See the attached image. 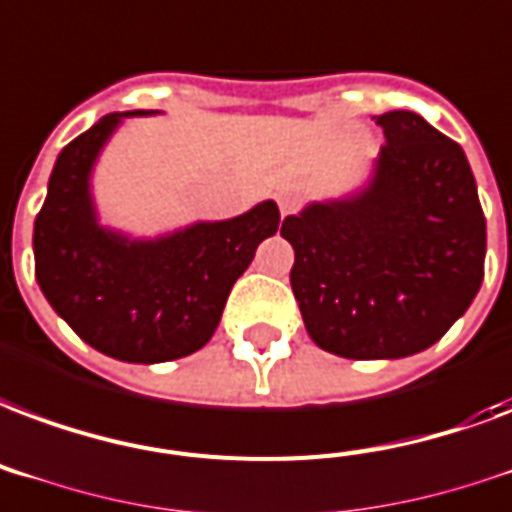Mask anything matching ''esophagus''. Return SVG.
Here are the masks:
<instances>
[{
  "instance_id": "obj_1",
  "label": "esophagus",
  "mask_w": 512,
  "mask_h": 512,
  "mask_svg": "<svg viewBox=\"0 0 512 512\" xmlns=\"http://www.w3.org/2000/svg\"><path fill=\"white\" fill-rule=\"evenodd\" d=\"M278 207H280V215L286 218V215L297 213V210H299V199L294 197V194H280Z\"/></svg>"
}]
</instances>
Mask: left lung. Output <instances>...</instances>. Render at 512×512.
Wrapping results in <instances>:
<instances>
[{
	"label": "left lung",
	"instance_id": "1",
	"mask_svg": "<svg viewBox=\"0 0 512 512\" xmlns=\"http://www.w3.org/2000/svg\"><path fill=\"white\" fill-rule=\"evenodd\" d=\"M375 124L386 145L367 188L280 226L307 334L343 359L426 351L483 283L486 218L459 142L410 110Z\"/></svg>",
	"mask_w": 512,
	"mask_h": 512
}]
</instances>
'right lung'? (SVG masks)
<instances>
[{"mask_svg":"<svg viewBox=\"0 0 512 512\" xmlns=\"http://www.w3.org/2000/svg\"><path fill=\"white\" fill-rule=\"evenodd\" d=\"M129 110L99 118L59 153L34 221V275L83 343L113 359L156 364L199 351L221 321L234 280L280 210L261 202L229 221H199L159 240H132L96 221L91 169Z\"/></svg>","mask_w":512,"mask_h":512,"instance_id":"add662e5","label":"right lung"}]
</instances>
